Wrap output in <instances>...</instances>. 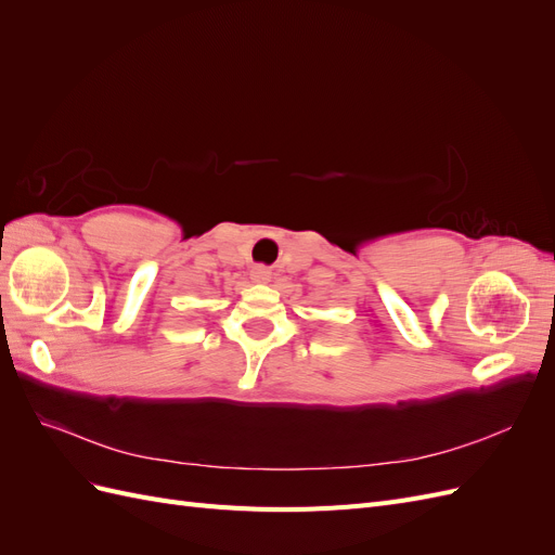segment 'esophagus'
Returning <instances> with one entry per match:
<instances>
[{"instance_id": "obj_1", "label": "esophagus", "mask_w": 555, "mask_h": 555, "mask_svg": "<svg viewBox=\"0 0 555 555\" xmlns=\"http://www.w3.org/2000/svg\"><path fill=\"white\" fill-rule=\"evenodd\" d=\"M271 275H273L271 268H266V266H255L249 271V278L255 282H268V280H271Z\"/></svg>"}]
</instances>
